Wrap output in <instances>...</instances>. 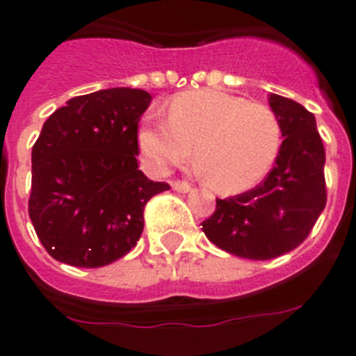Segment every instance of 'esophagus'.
<instances>
[{"mask_svg": "<svg viewBox=\"0 0 356 356\" xmlns=\"http://www.w3.org/2000/svg\"><path fill=\"white\" fill-rule=\"evenodd\" d=\"M171 185L176 193H188V191H191V184L185 180H175Z\"/></svg>", "mask_w": 356, "mask_h": 356, "instance_id": "obj_1", "label": "esophagus"}]
</instances>
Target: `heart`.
Wrapping results in <instances>:
<instances>
[{"instance_id":"heart-1","label":"heart","mask_w":356,"mask_h":356,"mask_svg":"<svg viewBox=\"0 0 356 356\" xmlns=\"http://www.w3.org/2000/svg\"><path fill=\"white\" fill-rule=\"evenodd\" d=\"M139 146L153 169L194 159L209 187L222 194L248 191L273 168L282 146V124L271 106L221 90L176 96L168 121L149 114L140 124Z\"/></svg>"}]
</instances>
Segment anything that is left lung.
<instances>
[{
	"instance_id": "obj_1",
	"label": "left lung",
	"mask_w": 356,
	"mask_h": 356,
	"mask_svg": "<svg viewBox=\"0 0 356 356\" xmlns=\"http://www.w3.org/2000/svg\"><path fill=\"white\" fill-rule=\"evenodd\" d=\"M285 139L275 165L257 187L216 200L201 222L207 238L241 259L271 260L308 237L326 205L325 146L316 118L300 103L271 94Z\"/></svg>"
}]
</instances>
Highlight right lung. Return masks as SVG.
<instances>
[{
    "label": "right lung",
    "instance_id": "obj_1",
    "mask_svg": "<svg viewBox=\"0 0 356 356\" xmlns=\"http://www.w3.org/2000/svg\"><path fill=\"white\" fill-rule=\"evenodd\" d=\"M140 89L97 90L69 99L44 122L31 149L28 213L44 250L74 267H103L135 248L144 207L169 191L139 169Z\"/></svg>",
    "mask_w": 356,
    "mask_h": 356
}]
</instances>
